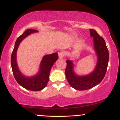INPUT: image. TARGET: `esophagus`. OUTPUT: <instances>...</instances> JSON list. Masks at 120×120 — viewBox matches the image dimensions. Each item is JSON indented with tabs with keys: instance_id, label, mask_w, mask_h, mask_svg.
Listing matches in <instances>:
<instances>
[{
	"instance_id": "1",
	"label": "esophagus",
	"mask_w": 120,
	"mask_h": 120,
	"mask_svg": "<svg viewBox=\"0 0 120 120\" xmlns=\"http://www.w3.org/2000/svg\"><path fill=\"white\" fill-rule=\"evenodd\" d=\"M66 52L65 51H61L59 52V58L60 59H63V57H64L65 56H66Z\"/></svg>"
}]
</instances>
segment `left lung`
I'll return each instance as SVG.
<instances>
[{"label": "left lung", "mask_w": 120, "mask_h": 120, "mask_svg": "<svg viewBox=\"0 0 120 120\" xmlns=\"http://www.w3.org/2000/svg\"><path fill=\"white\" fill-rule=\"evenodd\" d=\"M90 35L93 37L95 50L98 55L96 66L91 73L85 76H77L73 71L72 61L67 60L65 75L69 83L77 90H86L96 86L105 76L108 67L109 53L104 39L95 30L90 29Z\"/></svg>", "instance_id": "obj_1"}]
</instances>
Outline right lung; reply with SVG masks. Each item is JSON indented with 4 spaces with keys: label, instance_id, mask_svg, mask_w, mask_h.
Segmentation results:
<instances>
[{
    "label": "right lung",
    "instance_id": "1",
    "mask_svg": "<svg viewBox=\"0 0 120 120\" xmlns=\"http://www.w3.org/2000/svg\"><path fill=\"white\" fill-rule=\"evenodd\" d=\"M37 31V30L35 29H27L17 38L15 43L11 59L12 71L17 83L25 89L34 91L42 90L46 86L49 81V73L51 67L59 57L57 53L56 52L44 56L41 61L39 73L35 76L26 77L21 73L18 68L16 61V52L18 47L21 42L25 37L31 33Z\"/></svg>",
    "mask_w": 120,
    "mask_h": 120
}]
</instances>
